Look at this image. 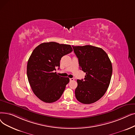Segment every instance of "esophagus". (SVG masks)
Returning a JSON list of instances; mask_svg holds the SVG:
<instances>
[{
  "mask_svg": "<svg viewBox=\"0 0 135 135\" xmlns=\"http://www.w3.org/2000/svg\"><path fill=\"white\" fill-rule=\"evenodd\" d=\"M69 80H70V81H73L74 80V78H70Z\"/></svg>",
  "mask_w": 135,
  "mask_h": 135,
  "instance_id": "esophagus-1",
  "label": "esophagus"
}]
</instances>
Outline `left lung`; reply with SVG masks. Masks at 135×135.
Returning a JSON list of instances; mask_svg holds the SVG:
<instances>
[{
	"label": "left lung",
	"mask_w": 135,
	"mask_h": 135,
	"mask_svg": "<svg viewBox=\"0 0 135 135\" xmlns=\"http://www.w3.org/2000/svg\"><path fill=\"white\" fill-rule=\"evenodd\" d=\"M72 47L80 69L86 73L84 79L77 80L76 99L83 104L94 103L105 94L108 88L113 72L112 64L107 54L101 48L91 45Z\"/></svg>",
	"instance_id": "left-lung-1"
}]
</instances>
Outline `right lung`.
<instances>
[{"mask_svg": "<svg viewBox=\"0 0 135 135\" xmlns=\"http://www.w3.org/2000/svg\"><path fill=\"white\" fill-rule=\"evenodd\" d=\"M73 51L71 45L55 42L41 44L35 48L27 64V76L31 89L38 99L51 103L58 100L69 83L68 77L58 75L61 58Z\"/></svg>", "mask_w": 135, "mask_h": 135, "instance_id": "obj_1", "label": "right lung"}]
</instances>
